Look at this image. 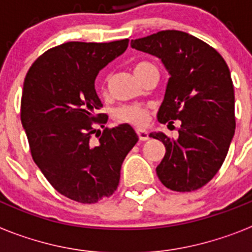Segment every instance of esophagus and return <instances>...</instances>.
<instances>
[{
  "label": "esophagus",
  "mask_w": 252,
  "mask_h": 252,
  "mask_svg": "<svg viewBox=\"0 0 252 252\" xmlns=\"http://www.w3.org/2000/svg\"><path fill=\"white\" fill-rule=\"evenodd\" d=\"M137 136H139L140 141H145V140L149 139V132L145 130H136Z\"/></svg>",
  "instance_id": "esophagus-1"
}]
</instances>
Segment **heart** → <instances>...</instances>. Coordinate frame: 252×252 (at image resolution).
Returning a JSON list of instances; mask_svg holds the SVG:
<instances>
[{"instance_id": "heart-1", "label": "heart", "mask_w": 252, "mask_h": 252, "mask_svg": "<svg viewBox=\"0 0 252 252\" xmlns=\"http://www.w3.org/2000/svg\"><path fill=\"white\" fill-rule=\"evenodd\" d=\"M153 64L148 63V62H141V63L136 64L133 68L135 75L139 73L144 72L146 69L153 68ZM102 90H104V83L101 86ZM113 117L117 122L121 124H128L136 127H142L145 126L150 119V108L145 104H139V103H131V104H124V106L117 107L113 111Z\"/></svg>"}]
</instances>
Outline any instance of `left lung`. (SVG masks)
Masks as SVG:
<instances>
[{"instance_id":"8db88e82","label":"left lung","mask_w":252,"mask_h":252,"mask_svg":"<svg viewBox=\"0 0 252 252\" xmlns=\"http://www.w3.org/2000/svg\"><path fill=\"white\" fill-rule=\"evenodd\" d=\"M131 46L160 58L170 74L158 121H182L178 139L150 133L166 150L158 177L175 192L197 190L217 174L235 133L230 69L215 48L183 31H159Z\"/></svg>"}]
</instances>
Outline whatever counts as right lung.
Returning <instances> with one entry per match:
<instances>
[{
	"instance_id": "add662e5",
	"label": "right lung",
	"mask_w": 252,
	"mask_h": 252,
	"mask_svg": "<svg viewBox=\"0 0 252 252\" xmlns=\"http://www.w3.org/2000/svg\"><path fill=\"white\" fill-rule=\"evenodd\" d=\"M127 46L128 39L69 41L40 55L25 77L21 124L31 157L54 189L79 203H97L115 193L122 162L139 140L127 124L102 134L95 130L108 120L94 113L103 107L95 77Z\"/></svg>"
}]
</instances>
